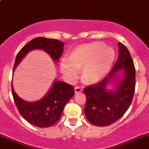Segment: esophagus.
<instances>
[{"label":"esophagus","mask_w":149,"mask_h":149,"mask_svg":"<svg viewBox=\"0 0 149 149\" xmlns=\"http://www.w3.org/2000/svg\"><path fill=\"white\" fill-rule=\"evenodd\" d=\"M81 91H82V89L79 87H76L75 88V93H81Z\"/></svg>","instance_id":"esophagus-1"}]
</instances>
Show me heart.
I'll use <instances>...</instances> for the list:
<instances>
[{"mask_svg":"<svg viewBox=\"0 0 149 149\" xmlns=\"http://www.w3.org/2000/svg\"><path fill=\"white\" fill-rule=\"evenodd\" d=\"M114 59L113 48L94 41L72 49L68 53V61L61 60L59 68L69 81H73L77 76V70H81V81L84 84H95L107 76Z\"/></svg>","mask_w":149,"mask_h":149,"instance_id":"1","label":"heart"}]
</instances>
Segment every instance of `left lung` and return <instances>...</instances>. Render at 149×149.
Instances as JSON below:
<instances>
[{"mask_svg": "<svg viewBox=\"0 0 149 149\" xmlns=\"http://www.w3.org/2000/svg\"><path fill=\"white\" fill-rule=\"evenodd\" d=\"M118 46V59L108 76L84 89L87 97L84 113L88 121L96 126H108L120 120L129 108L134 93L133 60L126 47L120 42Z\"/></svg>", "mask_w": 149, "mask_h": 149, "instance_id": "1", "label": "left lung"}]
</instances>
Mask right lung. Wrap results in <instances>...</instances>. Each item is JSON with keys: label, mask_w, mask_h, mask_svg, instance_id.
<instances>
[{"label": "right lung", "mask_w": 149, "mask_h": 149, "mask_svg": "<svg viewBox=\"0 0 149 149\" xmlns=\"http://www.w3.org/2000/svg\"><path fill=\"white\" fill-rule=\"evenodd\" d=\"M65 44L56 39L38 37L28 42L19 51L15 61L13 73L28 53L34 49H41L49 54L55 62H58L64 51ZM12 93L17 108L25 120L36 127L52 126L60 120L64 108L74 95V88L64 81L55 79L47 93L41 100L27 102L22 100L14 91Z\"/></svg>", "instance_id": "obj_1"}]
</instances>
